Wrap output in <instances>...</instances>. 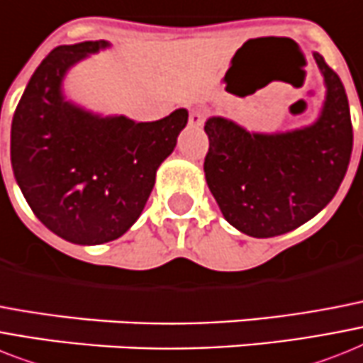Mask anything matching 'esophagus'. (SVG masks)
Instances as JSON below:
<instances>
[{
	"label": "esophagus",
	"instance_id": "esophagus-1",
	"mask_svg": "<svg viewBox=\"0 0 363 363\" xmlns=\"http://www.w3.org/2000/svg\"><path fill=\"white\" fill-rule=\"evenodd\" d=\"M205 117H207V108H194V110L190 111V119H188V123H190V126H201Z\"/></svg>",
	"mask_w": 363,
	"mask_h": 363
}]
</instances>
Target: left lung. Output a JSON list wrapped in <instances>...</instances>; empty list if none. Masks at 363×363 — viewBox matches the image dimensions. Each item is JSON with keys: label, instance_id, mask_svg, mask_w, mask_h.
Wrapping results in <instances>:
<instances>
[{"label": "left lung", "instance_id": "1", "mask_svg": "<svg viewBox=\"0 0 363 363\" xmlns=\"http://www.w3.org/2000/svg\"><path fill=\"white\" fill-rule=\"evenodd\" d=\"M326 96L315 123L287 132H248L208 117L205 179L223 218L244 235L278 237L332 201L352 152V125L340 76L313 52Z\"/></svg>", "mask_w": 363, "mask_h": 363}]
</instances>
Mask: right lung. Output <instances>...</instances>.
Here are the masks:
<instances>
[{"label":"right lung","instance_id":"1","mask_svg":"<svg viewBox=\"0 0 363 363\" xmlns=\"http://www.w3.org/2000/svg\"><path fill=\"white\" fill-rule=\"evenodd\" d=\"M110 46L85 40L52 50L29 79L11 126V164L26 201L50 231L82 246L110 242L134 225L156 169L188 123L184 108L135 123L67 99V72Z\"/></svg>","mask_w":363,"mask_h":363}]
</instances>
